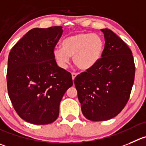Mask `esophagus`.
Listing matches in <instances>:
<instances>
[{
	"label": "esophagus",
	"mask_w": 146,
	"mask_h": 146,
	"mask_svg": "<svg viewBox=\"0 0 146 146\" xmlns=\"http://www.w3.org/2000/svg\"><path fill=\"white\" fill-rule=\"evenodd\" d=\"M76 76H77V73H72V79H73V81L75 79V78L76 77Z\"/></svg>",
	"instance_id": "obj_1"
}]
</instances>
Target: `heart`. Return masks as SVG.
Listing matches in <instances>:
<instances>
[{
  "mask_svg": "<svg viewBox=\"0 0 146 146\" xmlns=\"http://www.w3.org/2000/svg\"><path fill=\"white\" fill-rule=\"evenodd\" d=\"M104 50V40L99 35L81 32L65 38L62 48L53 50V57L62 69H66L70 58H73V62L78 68L88 70L99 62Z\"/></svg>",
  "mask_w": 146,
  "mask_h": 146,
  "instance_id": "1",
  "label": "heart"
}]
</instances>
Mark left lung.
I'll list each match as a JSON object with an SVG mask.
<instances>
[{
	"label": "left lung",
	"instance_id": "8db88e82",
	"mask_svg": "<svg viewBox=\"0 0 146 146\" xmlns=\"http://www.w3.org/2000/svg\"><path fill=\"white\" fill-rule=\"evenodd\" d=\"M101 31L105 39L102 58L74 80L83 114L92 121L108 120L123 110L135 72L132 51L126 43L110 29Z\"/></svg>",
	"mask_w": 146,
	"mask_h": 146
}]
</instances>
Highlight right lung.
<instances>
[{
    "mask_svg": "<svg viewBox=\"0 0 146 146\" xmlns=\"http://www.w3.org/2000/svg\"><path fill=\"white\" fill-rule=\"evenodd\" d=\"M62 28L32 29L9 53L6 75L9 98L20 117L34 125L56 120L62 96L73 86L71 74L60 68L53 57Z\"/></svg>",
    "mask_w": 146,
    "mask_h": 146,
    "instance_id": "right-lung-1",
    "label": "right lung"
}]
</instances>
